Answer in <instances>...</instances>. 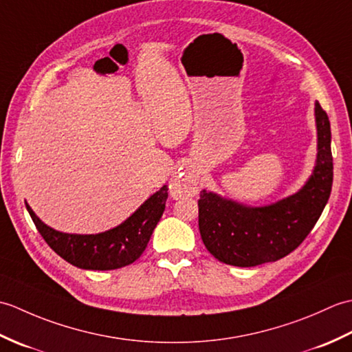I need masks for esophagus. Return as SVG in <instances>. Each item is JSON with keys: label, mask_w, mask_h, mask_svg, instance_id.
I'll return each instance as SVG.
<instances>
[{"label": "esophagus", "mask_w": 352, "mask_h": 352, "mask_svg": "<svg viewBox=\"0 0 352 352\" xmlns=\"http://www.w3.org/2000/svg\"><path fill=\"white\" fill-rule=\"evenodd\" d=\"M175 188L178 189V192H189V183L188 182H186V180H177L175 182Z\"/></svg>", "instance_id": "34e87169"}]
</instances>
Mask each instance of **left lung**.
<instances>
[{
  "mask_svg": "<svg viewBox=\"0 0 352 352\" xmlns=\"http://www.w3.org/2000/svg\"><path fill=\"white\" fill-rule=\"evenodd\" d=\"M316 166L295 195L265 207H248L203 190L198 226L208 252L222 263L251 267L286 257L315 227L331 193V130L325 110L315 104Z\"/></svg>",
  "mask_w": 352,
  "mask_h": 352,
  "instance_id": "8db88e82",
  "label": "left lung"
}]
</instances>
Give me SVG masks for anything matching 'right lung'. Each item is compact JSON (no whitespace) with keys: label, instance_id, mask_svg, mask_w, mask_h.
<instances>
[{"label":"right lung","instance_id":"right-lung-1","mask_svg":"<svg viewBox=\"0 0 352 352\" xmlns=\"http://www.w3.org/2000/svg\"><path fill=\"white\" fill-rule=\"evenodd\" d=\"M168 188L149 197L121 226L100 234H68L57 231L37 218L25 204L34 226L50 248L80 269L110 271L136 261L145 251L153 231L164 212Z\"/></svg>","mask_w":352,"mask_h":352}]
</instances>
